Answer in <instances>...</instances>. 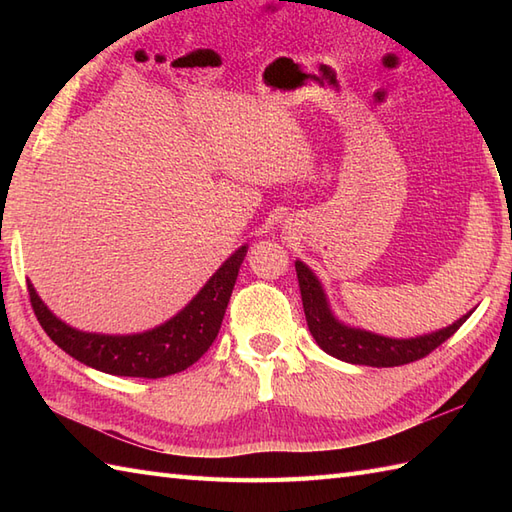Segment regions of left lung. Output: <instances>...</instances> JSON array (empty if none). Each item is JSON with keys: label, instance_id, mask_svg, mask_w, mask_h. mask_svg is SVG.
Listing matches in <instances>:
<instances>
[{"label": "left lung", "instance_id": "obj_1", "mask_svg": "<svg viewBox=\"0 0 512 512\" xmlns=\"http://www.w3.org/2000/svg\"><path fill=\"white\" fill-rule=\"evenodd\" d=\"M303 312H306V321L314 341L319 343L323 352L339 358V361L352 363V365H369V367H396L407 365L424 358L436 350L447 339L460 330V325L471 317L464 314L462 319L455 321L449 328H442L438 332L416 336V339H389V336H380L367 330L350 328V325L341 323L330 310L328 297H325L321 281L317 275L303 264L295 262Z\"/></svg>", "mask_w": 512, "mask_h": 512}]
</instances>
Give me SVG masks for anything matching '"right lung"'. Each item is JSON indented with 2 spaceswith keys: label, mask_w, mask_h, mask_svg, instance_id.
<instances>
[{
  "label": "right lung",
  "mask_w": 512,
  "mask_h": 512,
  "mask_svg": "<svg viewBox=\"0 0 512 512\" xmlns=\"http://www.w3.org/2000/svg\"><path fill=\"white\" fill-rule=\"evenodd\" d=\"M246 248H237L176 317L143 334L112 336L74 330L54 317L32 284H28V295L41 328L79 363L112 376L165 378L191 367L213 345Z\"/></svg>",
  "instance_id": "obj_1"
}]
</instances>
